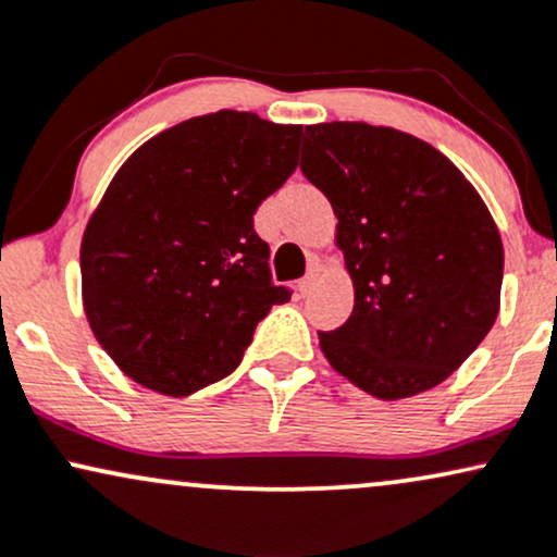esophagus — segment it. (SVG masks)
<instances>
[{
    "label": "esophagus",
    "instance_id": "obj_1",
    "mask_svg": "<svg viewBox=\"0 0 557 557\" xmlns=\"http://www.w3.org/2000/svg\"><path fill=\"white\" fill-rule=\"evenodd\" d=\"M315 281H318L315 271H310L305 278H299V294H302V297H305V294H310L312 286H315Z\"/></svg>",
    "mask_w": 557,
    "mask_h": 557
}]
</instances>
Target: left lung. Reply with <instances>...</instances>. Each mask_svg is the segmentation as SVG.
Returning <instances> with one entry per match:
<instances>
[{
  "label": "left lung",
  "instance_id": "1",
  "mask_svg": "<svg viewBox=\"0 0 557 557\" xmlns=\"http://www.w3.org/2000/svg\"><path fill=\"white\" fill-rule=\"evenodd\" d=\"M302 174L331 200L355 310L320 331L331 368L370 396L435 388L493 329L503 242L467 176L394 127H305Z\"/></svg>",
  "mask_w": 557,
  "mask_h": 557
}]
</instances>
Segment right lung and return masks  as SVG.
I'll return each instance as SVG.
<instances>
[{"label": "right lung", "mask_w": 557, "mask_h": 557, "mask_svg": "<svg viewBox=\"0 0 557 557\" xmlns=\"http://www.w3.org/2000/svg\"><path fill=\"white\" fill-rule=\"evenodd\" d=\"M302 127L221 109L150 137L83 234V305L135 383L189 396L237 370L292 292L271 281L252 215L297 169Z\"/></svg>", "instance_id": "obj_1"}]
</instances>
